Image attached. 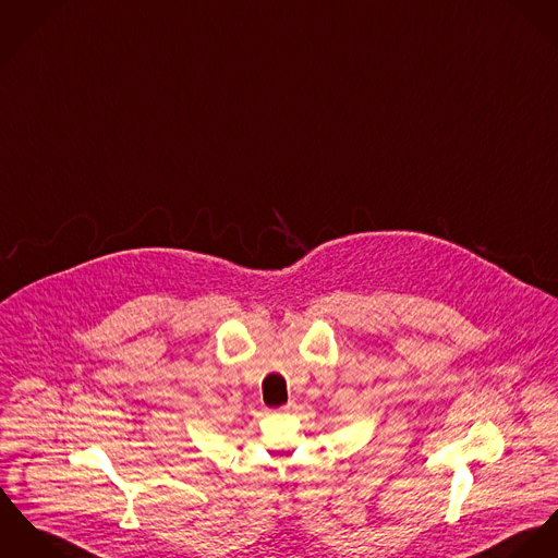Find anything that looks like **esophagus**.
Here are the masks:
<instances>
[{
    "instance_id": "obj_1",
    "label": "esophagus",
    "mask_w": 558,
    "mask_h": 558,
    "mask_svg": "<svg viewBox=\"0 0 558 558\" xmlns=\"http://www.w3.org/2000/svg\"><path fill=\"white\" fill-rule=\"evenodd\" d=\"M294 403H292V401H290V403H286V405H281L279 407V411H283V413H288V411H292V409H294Z\"/></svg>"
}]
</instances>
